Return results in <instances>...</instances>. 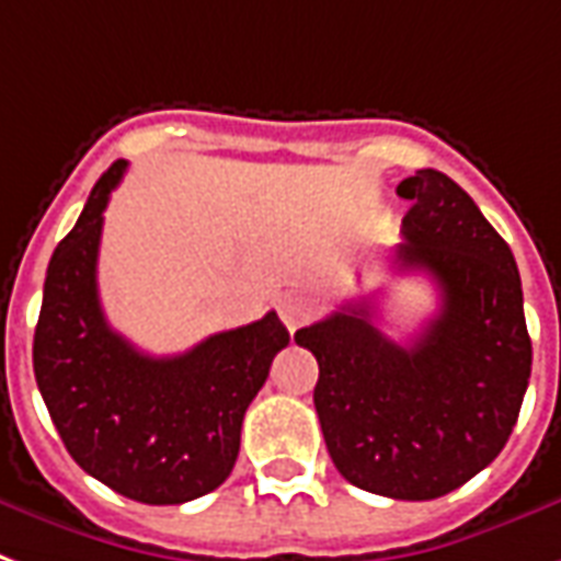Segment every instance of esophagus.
<instances>
[{
	"instance_id": "obj_1",
	"label": "esophagus",
	"mask_w": 561,
	"mask_h": 561,
	"mask_svg": "<svg viewBox=\"0 0 561 561\" xmlns=\"http://www.w3.org/2000/svg\"><path fill=\"white\" fill-rule=\"evenodd\" d=\"M279 314L282 323L294 332V329H299L311 318V302L306 297H299V294H288V297L279 302Z\"/></svg>"
}]
</instances>
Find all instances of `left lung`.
<instances>
[{
    "mask_svg": "<svg viewBox=\"0 0 561 561\" xmlns=\"http://www.w3.org/2000/svg\"><path fill=\"white\" fill-rule=\"evenodd\" d=\"M397 194L412 203L397 267L435 282L438 314L403 347L358 299L294 341L318 358L314 409L341 477L382 497L435 500L506 447L533 344L515 255L477 203L438 170H417Z\"/></svg>",
    "mask_w": 561,
    "mask_h": 561,
    "instance_id": "obj_1",
    "label": "left lung"
}]
</instances>
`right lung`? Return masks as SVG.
Returning a JSON list of instances; mask_svg holds the SVG:
<instances>
[{"label": "right lung", "mask_w": 561, "mask_h": 561, "mask_svg": "<svg viewBox=\"0 0 561 561\" xmlns=\"http://www.w3.org/2000/svg\"><path fill=\"white\" fill-rule=\"evenodd\" d=\"M126 167L114 161L102 173L49 259L34 329V379L84 473L128 500L173 506L203 497L232 473L247 405L290 335L276 311H267L182 356L156 358L108 327L96 259L102 211Z\"/></svg>", "instance_id": "right-lung-1"}]
</instances>
